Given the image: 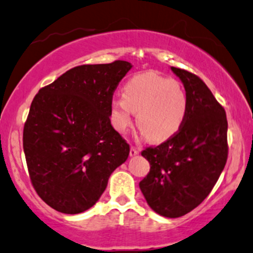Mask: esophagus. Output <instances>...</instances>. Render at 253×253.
I'll use <instances>...</instances> for the list:
<instances>
[{
    "instance_id": "1",
    "label": "esophagus",
    "mask_w": 253,
    "mask_h": 253,
    "mask_svg": "<svg viewBox=\"0 0 253 253\" xmlns=\"http://www.w3.org/2000/svg\"><path fill=\"white\" fill-rule=\"evenodd\" d=\"M138 153H140V150L135 148V147H131V148H130V157H136Z\"/></svg>"
}]
</instances>
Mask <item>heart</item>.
I'll list each match as a JSON object with an SVG mask.
<instances>
[{
  "label": "heart",
  "mask_w": 253,
  "mask_h": 253,
  "mask_svg": "<svg viewBox=\"0 0 253 253\" xmlns=\"http://www.w3.org/2000/svg\"><path fill=\"white\" fill-rule=\"evenodd\" d=\"M143 138L161 143L180 131L188 115V96L179 82L157 73L134 75L124 84L122 99H113L110 118L119 134H126L134 123Z\"/></svg>",
  "instance_id": "obj_1"
}]
</instances>
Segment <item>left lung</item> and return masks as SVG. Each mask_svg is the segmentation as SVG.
<instances>
[{
    "mask_svg": "<svg viewBox=\"0 0 253 253\" xmlns=\"http://www.w3.org/2000/svg\"><path fill=\"white\" fill-rule=\"evenodd\" d=\"M171 70L185 88L188 115L174 137L142 152L150 171L140 189L157 214L174 218L202 203L216 184L228 155V126L223 107L198 76Z\"/></svg>",
    "mask_w": 253,
    "mask_h": 253,
    "instance_id": "obj_1",
    "label": "left lung"
}]
</instances>
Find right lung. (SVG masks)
<instances>
[{
  "mask_svg": "<svg viewBox=\"0 0 253 253\" xmlns=\"http://www.w3.org/2000/svg\"><path fill=\"white\" fill-rule=\"evenodd\" d=\"M126 61L79 65L35 96L24 127V152L37 194L63 214L98 202L130 147L113 129L110 105Z\"/></svg>",
  "mask_w": 253,
  "mask_h": 253,
  "instance_id": "1",
  "label": "right lung"
}]
</instances>
